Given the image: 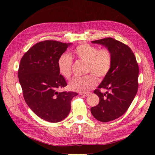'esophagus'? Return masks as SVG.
Wrapping results in <instances>:
<instances>
[{
	"label": "esophagus",
	"mask_w": 155,
	"mask_h": 155,
	"mask_svg": "<svg viewBox=\"0 0 155 155\" xmlns=\"http://www.w3.org/2000/svg\"><path fill=\"white\" fill-rule=\"evenodd\" d=\"M80 94L83 96H88L89 94L88 92H82V93H80Z\"/></svg>",
	"instance_id": "esophagus-1"
}]
</instances>
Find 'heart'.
Listing matches in <instances>:
<instances>
[{
    "instance_id": "1",
    "label": "heart",
    "mask_w": 155,
    "mask_h": 155,
    "mask_svg": "<svg viewBox=\"0 0 155 155\" xmlns=\"http://www.w3.org/2000/svg\"><path fill=\"white\" fill-rule=\"evenodd\" d=\"M74 55L79 59L87 63V73L92 74L97 79H104L109 74L112 66V55L109 48L99 49L96 46L89 44L79 45L74 50ZM72 58L68 54L60 56L58 61L59 72L65 79H69L72 75ZM97 80L92 75L85 78H74L70 81V90L85 92L94 88Z\"/></svg>"
}]
</instances>
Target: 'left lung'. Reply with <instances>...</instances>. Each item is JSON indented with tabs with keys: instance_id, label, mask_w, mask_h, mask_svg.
<instances>
[{
	"instance_id": "1",
	"label": "left lung",
	"mask_w": 155,
	"mask_h": 155,
	"mask_svg": "<svg viewBox=\"0 0 155 155\" xmlns=\"http://www.w3.org/2000/svg\"><path fill=\"white\" fill-rule=\"evenodd\" d=\"M92 43L105 46L112 55L110 71L94 91L99 104L91 109L96 120L107 122L122 116L133 101L138 88V64L132 50L119 41L107 37ZM101 89L108 91L102 93Z\"/></svg>"
}]
</instances>
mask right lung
Instances as JSON below:
<instances>
[{
	"instance_id": "1",
	"label": "right lung",
	"mask_w": 155,
	"mask_h": 155,
	"mask_svg": "<svg viewBox=\"0 0 155 155\" xmlns=\"http://www.w3.org/2000/svg\"><path fill=\"white\" fill-rule=\"evenodd\" d=\"M70 45L54 40L39 42L22 56L18 67V81L26 103L37 116L49 122L66 118L72 98L78 95L58 91L67 85L59 74L58 61Z\"/></svg>"
}]
</instances>
